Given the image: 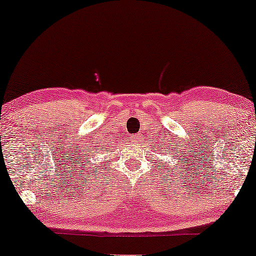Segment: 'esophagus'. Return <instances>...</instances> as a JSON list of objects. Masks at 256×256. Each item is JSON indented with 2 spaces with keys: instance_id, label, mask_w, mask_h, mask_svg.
Segmentation results:
<instances>
[{
  "instance_id": "esophagus-1",
  "label": "esophagus",
  "mask_w": 256,
  "mask_h": 256,
  "mask_svg": "<svg viewBox=\"0 0 256 256\" xmlns=\"http://www.w3.org/2000/svg\"><path fill=\"white\" fill-rule=\"evenodd\" d=\"M141 138H142L141 134H135V135L132 136V140L134 142H140V141H141Z\"/></svg>"
}]
</instances>
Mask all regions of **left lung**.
<instances>
[{
	"label": "left lung",
	"mask_w": 256,
	"mask_h": 256,
	"mask_svg": "<svg viewBox=\"0 0 256 256\" xmlns=\"http://www.w3.org/2000/svg\"><path fill=\"white\" fill-rule=\"evenodd\" d=\"M164 155H166V154H164Z\"/></svg>",
	"instance_id": "1"
}]
</instances>
